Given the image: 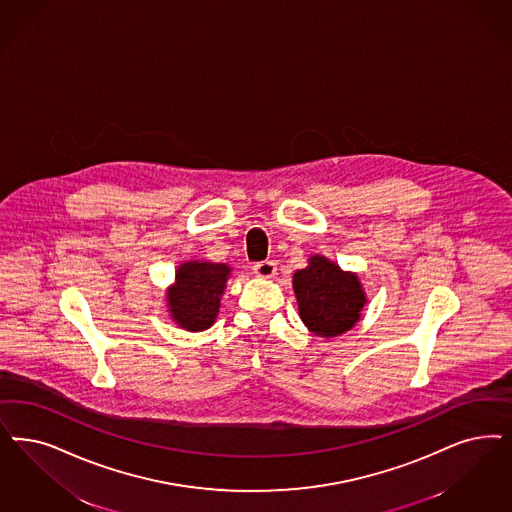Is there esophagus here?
I'll list each match as a JSON object with an SVG mask.
<instances>
[{
	"instance_id": "obj_1",
	"label": "esophagus",
	"mask_w": 512,
	"mask_h": 512,
	"mask_svg": "<svg viewBox=\"0 0 512 512\" xmlns=\"http://www.w3.org/2000/svg\"><path fill=\"white\" fill-rule=\"evenodd\" d=\"M253 272L259 276V278H274L276 274V263L274 261H261V263H255L253 265Z\"/></svg>"
}]
</instances>
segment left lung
<instances>
[{
	"label": "left lung",
	"mask_w": 512,
	"mask_h": 512,
	"mask_svg": "<svg viewBox=\"0 0 512 512\" xmlns=\"http://www.w3.org/2000/svg\"><path fill=\"white\" fill-rule=\"evenodd\" d=\"M293 289L302 323L325 338L350 331L367 304L357 274L344 272L323 255H312L308 266L295 272Z\"/></svg>",
	"instance_id": "obj_1"
}]
</instances>
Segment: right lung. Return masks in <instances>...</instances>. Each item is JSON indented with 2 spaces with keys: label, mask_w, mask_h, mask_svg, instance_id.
Listing matches in <instances>:
<instances>
[{
  "label": "right lung",
  "mask_w": 512,
  "mask_h": 512,
  "mask_svg": "<svg viewBox=\"0 0 512 512\" xmlns=\"http://www.w3.org/2000/svg\"><path fill=\"white\" fill-rule=\"evenodd\" d=\"M230 266L189 261L177 268L176 283L166 293L168 312L185 331H204L217 318Z\"/></svg>",
  "instance_id": "obj_1"
}]
</instances>
